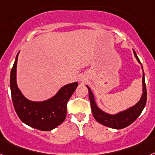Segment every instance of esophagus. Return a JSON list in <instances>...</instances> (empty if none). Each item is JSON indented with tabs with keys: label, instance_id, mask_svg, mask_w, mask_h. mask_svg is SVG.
I'll return each mask as SVG.
<instances>
[{
	"label": "esophagus",
	"instance_id": "1",
	"mask_svg": "<svg viewBox=\"0 0 155 155\" xmlns=\"http://www.w3.org/2000/svg\"><path fill=\"white\" fill-rule=\"evenodd\" d=\"M80 81H82V79H80Z\"/></svg>",
	"mask_w": 155,
	"mask_h": 155
}]
</instances>
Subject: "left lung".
<instances>
[{
    "instance_id": "1",
    "label": "left lung",
    "mask_w": 155,
    "mask_h": 155,
    "mask_svg": "<svg viewBox=\"0 0 155 155\" xmlns=\"http://www.w3.org/2000/svg\"><path fill=\"white\" fill-rule=\"evenodd\" d=\"M134 50V57H136L137 61L140 64L141 68L143 70L142 64L140 61L139 58L137 57L136 52H135L134 50ZM142 84H143V93H142V95L140 97V99L139 100V102L136 105L132 106V107L129 108V109H126V110L122 111V112H120V113L114 115L105 113L104 111L100 109L97 106L95 101H94V97L92 91H91V90L90 89V87L86 85L87 88H88V94H89V99L90 102H91V111H92L93 116L95 119V120L98 122L99 124L105 126V127L113 129L125 128V127H128L129 125L133 124L138 118V116L140 115V113H142V111L144 109L145 105H146V102H147V89H146V84H145L143 70Z\"/></svg>"
}]
</instances>
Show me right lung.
I'll use <instances>...</instances> for the list:
<instances>
[{"instance_id": "add662e5", "label": "right lung", "mask_w": 155, "mask_h": 155, "mask_svg": "<svg viewBox=\"0 0 155 155\" xmlns=\"http://www.w3.org/2000/svg\"><path fill=\"white\" fill-rule=\"evenodd\" d=\"M18 53L12 67L10 87L14 108L18 116L26 125L42 131H50L61 125L67 116V104L78 83L74 82L64 85L52 98L33 102L26 98L19 90L16 81Z\"/></svg>"}]
</instances>
